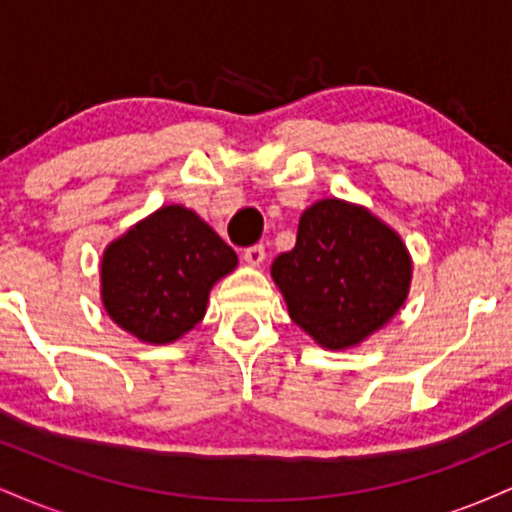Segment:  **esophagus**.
<instances>
[{"label": "esophagus", "instance_id": "esophagus-1", "mask_svg": "<svg viewBox=\"0 0 512 512\" xmlns=\"http://www.w3.org/2000/svg\"><path fill=\"white\" fill-rule=\"evenodd\" d=\"M264 257H267L264 245H250V248L243 250V260L252 264V267H260V264L264 262Z\"/></svg>", "mask_w": 512, "mask_h": 512}]
</instances>
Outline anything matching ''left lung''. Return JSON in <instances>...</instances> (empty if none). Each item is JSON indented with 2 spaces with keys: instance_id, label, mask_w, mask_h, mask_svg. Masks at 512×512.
Masks as SVG:
<instances>
[{
  "instance_id": "obj_1",
  "label": "left lung",
  "mask_w": 512,
  "mask_h": 512,
  "mask_svg": "<svg viewBox=\"0 0 512 512\" xmlns=\"http://www.w3.org/2000/svg\"><path fill=\"white\" fill-rule=\"evenodd\" d=\"M291 320L325 349L361 344L407 301L411 257L368 209L320 199L298 221L296 248L272 264Z\"/></svg>"
}]
</instances>
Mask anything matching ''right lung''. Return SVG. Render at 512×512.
Wrapping results in <instances>:
<instances>
[{"mask_svg":"<svg viewBox=\"0 0 512 512\" xmlns=\"http://www.w3.org/2000/svg\"><path fill=\"white\" fill-rule=\"evenodd\" d=\"M236 264L238 255L209 223L170 204L105 248L103 305L139 342L170 344L202 320L211 286Z\"/></svg>","mask_w":512,"mask_h":512,"instance_id":"add662e5","label":"right lung"}]
</instances>
